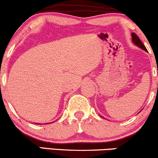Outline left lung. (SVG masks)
<instances>
[{"label":"left lung","instance_id":"1","mask_svg":"<svg viewBox=\"0 0 158 158\" xmlns=\"http://www.w3.org/2000/svg\"><path fill=\"white\" fill-rule=\"evenodd\" d=\"M131 38H132V42L134 43L136 46H138V47H140V49L145 50L146 52H148L147 49H146V46L143 45V44L141 42V40H140L138 38V36L135 33H131Z\"/></svg>","mask_w":158,"mask_h":158}]
</instances>
